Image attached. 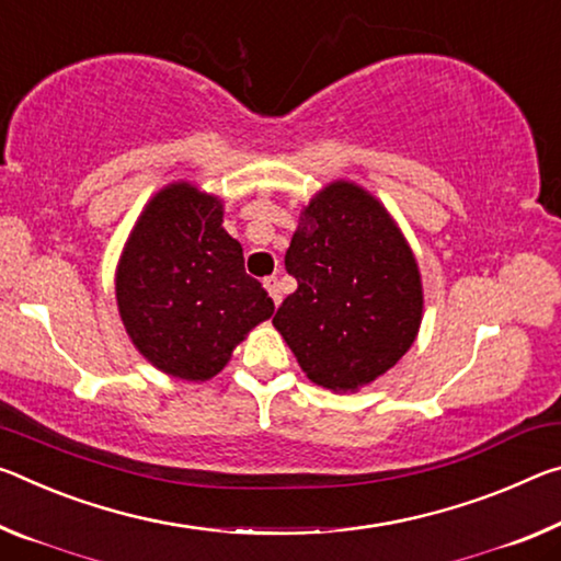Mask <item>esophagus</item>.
I'll use <instances>...</instances> for the list:
<instances>
[{
  "instance_id": "obj_1",
  "label": "esophagus",
  "mask_w": 561,
  "mask_h": 561,
  "mask_svg": "<svg viewBox=\"0 0 561 561\" xmlns=\"http://www.w3.org/2000/svg\"><path fill=\"white\" fill-rule=\"evenodd\" d=\"M264 289L270 291V297H272L274 305H279V301H282V287H279V277H274V274H272V277H266V279H264Z\"/></svg>"
}]
</instances>
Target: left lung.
Here are the masks:
<instances>
[{
    "mask_svg": "<svg viewBox=\"0 0 561 561\" xmlns=\"http://www.w3.org/2000/svg\"><path fill=\"white\" fill-rule=\"evenodd\" d=\"M284 266L297 291L272 322L314 385L332 392L369 385L412 346L420 270L387 209L359 186L336 182L317 194Z\"/></svg>",
    "mask_w": 561,
    "mask_h": 561,
    "instance_id": "obj_1",
    "label": "left lung"
}]
</instances>
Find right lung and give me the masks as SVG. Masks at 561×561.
Instances as JSON below:
<instances>
[{
    "label": "right lung",
    "instance_id": "obj_1",
    "mask_svg": "<svg viewBox=\"0 0 561 561\" xmlns=\"http://www.w3.org/2000/svg\"><path fill=\"white\" fill-rule=\"evenodd\" d=\"M117 301L137 350L190 381L215 377L274 312L244 272L242 244L221 229V204L184 182L159 192L139 217L119 262Z\"/></svg>",
    "mask_w": 561,
    "mask_h": 561
}]
</instances>
